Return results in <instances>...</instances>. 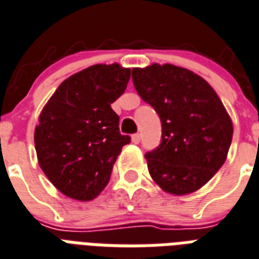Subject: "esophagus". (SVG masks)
<instances>
[{
	"label": "esophagus",
	"mask_w": 259,
	"mask_h": 259,
	"mask_svg": "<svg viewBox=\"0 0 259 259\" xmlns=\"http://www.w3.org/2000/svg\"><path fill=\"white\" fill-rule=\"evenodd\" d=\"M140 140H141V136H140L138 133H136V134H133V136H132V141H133L134 144L140 143Z\"/></svg>",
	"instance_id": "1"
}]
</instances>
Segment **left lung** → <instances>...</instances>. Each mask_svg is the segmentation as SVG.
<instances>
[{"instance_id": "obj_1", "label": "left lung", "mask_w": 259, "mask_h": 259, "mask_svg": "<svg viewBox=\"0 0 259 259\" xmlns=\"http://www.w3.org/2000/svg\"><path fill=\"white\" fill-rule=\"evenodd\" d=\"M132 78L161 121L160 144L145 155L152 179L169 194L201 189L222 168L232 141L220 98L202 77L175 65L134 68Z\"/></svg>"}]
</instances>
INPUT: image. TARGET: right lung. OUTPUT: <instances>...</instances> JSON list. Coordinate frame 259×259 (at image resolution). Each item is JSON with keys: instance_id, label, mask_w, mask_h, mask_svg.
<instances>
[{"instance_id": "right-lung-1", "label": "right lung", "mask_w": 259, "mask_h": 259, "mask_svg": "<svg viewBox=\"0 0 259 259\" xmlns=\"http://www.w3.org/2000/svg\"><path fill=\"white\" fill-rule=\"evenodd\" d=\"M130 69L94 65L66 78L43 107L35 149L43 172L62 194L91 201L107 186L129 136L111 108L126 90Z\"/></svg>"}]
</instances>
